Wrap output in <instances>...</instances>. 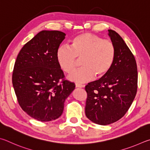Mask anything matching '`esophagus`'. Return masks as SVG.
Listing matches in <instances>:
<instances>
[{
	"label": "esophagus",
	"mask_w": 150,
	"mask_h": 150,
	"mask_svg": "<svg viewBox=\"0 0 150 150\" xmlns=\"http://www.w3.org/2000/svg\"><path fill=\"white\" fill-rule=\"evenodd\" d=\"M76 88H82L84 87V86L80 84V83H76Z\"/></svg>",
	"instance_id": "obj_1"
}]
</instances>
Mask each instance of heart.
Masks as SVG:
<instances>
[{
  "mask_svg": "<svg viewBox=\"0 0 150 150\" xmlns=\"http://www.w3.org/2000/svg\"><path fill=\"white\" fill-rule=\"evenodd\" d=\"M116 50L111 41L91 33H83L73 39L70 47L62 45L57 51V60L63 72L72 73L76 67L78 59H82V68L73 72L68 79L83 83L95 76H105L114 64Z\"/></svg>",
  "mask_w": 150,
  "mask_h": 150,
  "instance_id": "obj_1",
  "label": "heart"
}]
</instances>
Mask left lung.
Segmentation results:
<instances>
[{"label": "left lung", "mask_w": 150, "mask_h": 150, "mask_svg": "<svg viewBox=\"0 0 150 150\" xmlns=\"http://www.w3.org/2000/svg\"><path fill=\"white\" fill-rule=\"evenodd\" d=\"M108 31L116 50L114 64L105 76L85 88L88 94L86 117L100 125H110L121 119L132 105L138 88L134 57L116 31Z\"/></svg>", "instance_id": "8db88e82"}]
</instances>
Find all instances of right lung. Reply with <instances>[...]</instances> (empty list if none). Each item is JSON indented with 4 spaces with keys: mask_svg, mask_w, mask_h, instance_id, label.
I'll list each match as a JSON object with an SVG mask.
<instances>
[{
    "mask_svg": "<svg viewBox=\"0 0 150 150\" xmlns=\"http://www.w3.org/2000/svg\"><path fill=\"white\" fill-rule=\"evenodd\" d=\"M65 35L59 31H41L24 45L16 60L12 84L18 103L39 121L61 116L66 99L75 89L74 83L63 79L57 60V49Z\"/></svg>",
    "mask_w": 150,
    "mask_h": 150,
    "instance_id": "1",
    "label": "right lung"
}]
</instances>
